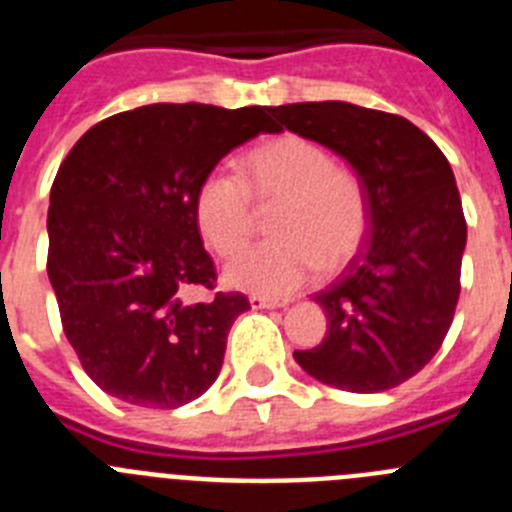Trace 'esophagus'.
<instances>
[{
	"label": "esophagus",
	"instance_id": "1",
	"mask_svg": "<svg viewBox=\"0 0 512 512\" xmlns=\"http://www.w3.org/2000/svg\"><path fill=\"white\" fill-rule=\"evenodd\" d=\"M253 310H264V307H282L287 305V300H277V297H266V295H251L248 297Z\"/></svg>",
	"mask_w": 512,
	"mask_h": 512
}]
</instances>
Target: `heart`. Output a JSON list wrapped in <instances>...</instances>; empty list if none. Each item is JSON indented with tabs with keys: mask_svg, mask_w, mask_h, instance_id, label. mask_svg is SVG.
Here are the masks:
<instances>
[{
	"mask_svg": "<svg viewBox=\"0 0 512 512\" xmlns=\"http://www.w3.org/2000/svg\"><path fill=\"white\" fill-rule=\"evenodd\" d=\"M246 182L215 169L194 194V220L207 246L230 259L248 243L256 205H277L274 241L243 251L228 266L235 287L289 295L318 271H333L361 248L369 228V194L351 166L305 135H279L248 151Z\"/></svg>",
	"mask_w": 512,
	"mask_h": 512,
	"instance_id": "1",
	"label": "heart"
}]
</instances>
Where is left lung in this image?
Segmentation results:
<instances>
[{
    "instance_id": "left-lung-1",
    "label": "left lung",
    "mask_w": 512,
    "mask_h": 512,
    "mask_svg": "<svg viewBox=\"0 0 512 512\" xmlns=\"http://www.w3.org/2000/svg\"><path fill=\"white\" fill-rule=\"evenodd\" d=\"M274 112L282 128L341 153L369 194V235L315 295L328 336L295 361L338 390H392L436 356L454 320L467 246L454 171L423 130L392 112L348 102Z\"/></svg>"
}]
</instances>
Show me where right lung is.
I'll use <instances>...</instances> for the list:
<instances>
[{"instance_id":"obj_1","label":"right lung","mask_w":512,"mask_h":512,"mask_svg":"<svg viewBox=\"0 0 512 512\" xmlns=\"http://www.w3.org/2000/svg\"><path fill=\"white\" fill-rule=\"evenodd\" d=\"M269 107L146 104L81 135L48 207V279L63 333L99 390L171 410L220 374L233 320L251 307L217 292L194 194L217 161L259 133Z\"/></svg>"}]
</instances>
